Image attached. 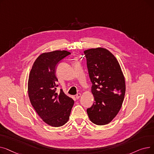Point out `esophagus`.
Returning <instances> with one entry per match:
<instances>
[{
	"label": "esophagus",
	"mask_w": 154,
	"mask_h": 154,
	"mask_svg": "<svg viewBox=\"0 0 154 154\" xmlns=\"http://www.w3.org/2000/svg\"><path fill=\"white\" fill-rule=\"evenodd\" d=\"M80 97H81V94H77L75 96V98H76V99H79Z\"/></svg>",
	"instance_id": "1"
}]
</instances>
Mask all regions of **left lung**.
Masks as SVG:
<instances>
[{"mask_svg":"<svg viewBox=\"0 0 154 154\" xmlns=\"http://www.w3.org/2000/svg\"><path fill=\"white\" fill-rule=\"evenodd\" d=\"M94 100L87 112L98 125L110 123L119 113L125 93V78L117 59L104 48L85 51Z\"/></svg>","mask_w":154,"mask_h":154,"instance_id":"1","label":"left lung"}]
</instances>
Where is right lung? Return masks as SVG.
I'll return each instance as SVG.
<instances>
[{"label": "right lung", "mask_w": 154, "mask_h": 154, "mask_svg": "<svg viewBox=\"0 0 154 154\" xmlns=\"http://www.w3.org/2000/svg\"><path fill=\"white\" fill-rule=\"evenodd\" d=\"M66 51L43 53L34 62L28 80V94L32 106L44 122L52 127L63 125L69 119L74 101L62 89L57 93L58 63L70 55Z\"/></svg>", "instance_id": "add662e5"}]
</instances>
